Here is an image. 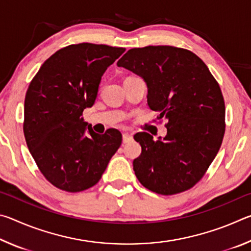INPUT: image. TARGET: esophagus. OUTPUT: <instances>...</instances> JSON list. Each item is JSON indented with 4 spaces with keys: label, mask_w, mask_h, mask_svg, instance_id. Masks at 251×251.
<instances>
[{
    "label": "esophagus",
    "mask_w": 251,
    "mask_h": 251,
    "mask_svg": "<svg viewBox=\"0 0 251 251\" xmlns=\"http://www.w3.org/2000/svg\"><path fill=\"white\" fill-rule=\"evenodd\" d=\"M131 139H133V135H131V134H128V133L123 134V143H124V144L130 142Z\"/></svg>",
    "instance_id": "1"
}]
</instances>
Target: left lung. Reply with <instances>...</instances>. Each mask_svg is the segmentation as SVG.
<instances>
[{
	"mask_svg": "<svg viewBox=\"0 0 251 251\" xmlns=\"http://www.w3.org/2000/svg\"><path fill=\"white\" fill-rule=\"evenodd\" d=\"M117 65L145 80L148 106L167 121L164 138L134 136L142 146L133 161L137 179L166 196L192 188L223 143L225 101L217 80L196 54L167 45L131 49Z\"/></svg>",
	"mask_w": 251,
	"mask_h": 251,
	"instance_id": "left-lung-1",
	"label": "left lung"
}]
</instances>
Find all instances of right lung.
<instances>
[{
  "label": "right lung",
  "instance_id": "right-lung-1",
  "mask_svg": "<svg viewBox=\"0 0 251 251\" xmlns=\"http://www.w3.org/2000/svg\"><path fill=\"white\" fill-rule=\"evenodd\" d=\"M123 48L80 43L58 50L34 76L24 101L28 151L50 184L70 193L96 185L122 144L117 129L96 134L82 117Z\"/></svg>",
  "mask_w": 251,
  "mask_h": 251
}]
</instances>
